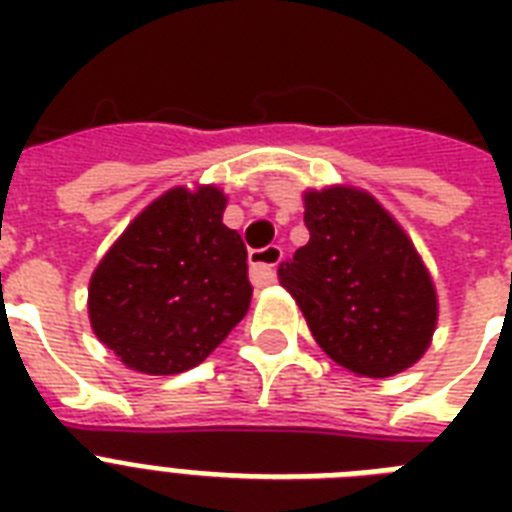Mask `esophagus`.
<instances>
[{
    "label": "esophagus",
    "instance_id": "obj_1",
    "mask_svg": "<svg viewBox=\"0 0 512 512\" xmlns=\"http://www.w3.org/2000/svg\"><path fill=\"white\" fill-rule=\"evenodd\" d=\"M281 252L279 244H271V247H263V249H252L249 252V271H252V281L255 284H273L276 281V265L281 263Z\"/></svg>",
    "mask_w": 512,
    "mask_h": 512
}]
</instances>
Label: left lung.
<instances>
[{
    "label": "left lung",
    "mask_w": 512,
    "mask_h": 512,
    "mask_svg": "<svg viewBox=\"0 0 512 512\" xmlns=\"http://www.w3.org/2000/svg\"><path fill=\"white\" fill-rule=\"evenodd\" d=\"M311 239L281 263L313 340L358 377H393L417 364L436 332L428 268L388 209L366 191H305Z\"/></svg>",
    "instance_id": "left-lung-1"
}]
</instances>
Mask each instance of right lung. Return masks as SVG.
<instances>
[{
	"label": "right lung",
	"mask_w": 512,
	"mask_h": 512,
	"mask_svg": "<svg viewBox=\"0 0 512 512\" xmlns=\"http://www.w3.org/2000/svg\"><path fill=\"white\" fill-rule=\"evenodd\" d=\"M215 185H177L140 212L90 279L92 332L124 366L180 374L249 311L247 247Z\"/></svg>",
	"instance_id": "add662e5"
}]
</instances>
